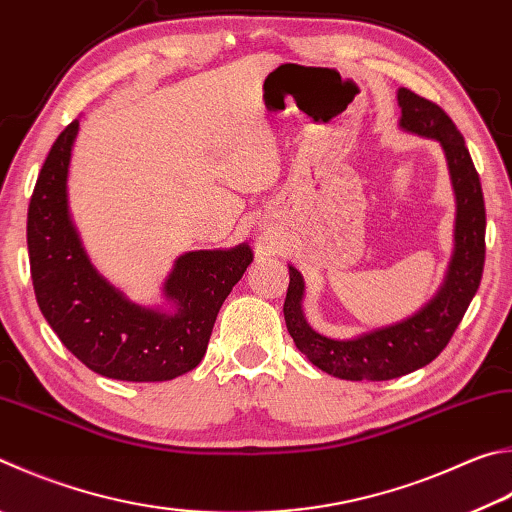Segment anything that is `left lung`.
<instances>
[{
    "instance_id": "obj_1",
    "label": "left lung",
    "mask_w": 512,
    "mask_h": 512,
    "mask_svg": "<svg viewBox=\"0 0 512 512\" xmlns=\"http://www.w3.org/2000/svg\"><path fill=\"white\" fill-rule=\"evenodd\" d=\"M398 107L401 129L434 138L445 152L457 199L454 250L441 288L421 311L351 340L327 338L311 329L302 311L304 280L297 268L288 266L291 282L284 300L286 329L295 347L315 367L342 380H392L430 365L448 345L463 313L468 311L486 259V206L481 181L457 125L439 105L405 87L398 89Z\"/></svg>"
}]
</instances>
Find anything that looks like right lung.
I'll return each instance as SVG.
<instances>
[{
  "label": "right lung",
  "mask_w": 512,
  "mask_h": 512,
  "mask_svg": "<svg viewBox=\"0 0 512 512\" xmlns=\"http://www.w3.org/2000/svg\"><path fill=\"white\" fill-rule=\"evenodd\" d=\"M80 123L55 138L37 176L26 221L31 277L46 322L82 365L129 383H159L194 369L208 349L217 313L253 250H192L174 262L163 295L174 311L134 304L89 262L73 226L67 174Z\"/></svg>",
  "instance_id": "right-lung-1"
}]
</instances>
